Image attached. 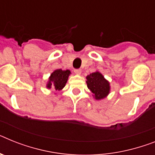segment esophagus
<instances>
[{"label":"esophagus","instance_id":"34e87169","mask_svg":"<svg viewBox=\"0 0 155 155\" xmlns=\"http://www.w3.org/2000/svg\"><path fill=\"white\" fill-rule=\"evenodd\" d=\"M74 71H75V74H77V75H80L81 74V69L80 68H77V69H75L74 70Z\"/></svg>","mask_w":155,"mask_h":155}]
</instances>
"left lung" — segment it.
<instances>
[{
	"instance_id": "8db88e82",
	"label": "left lung",
	"mask_w": 155,
	"mask_h": 155,
	"mask_svg": "<svg viewBox=\"0 0 155 155\" xmlns=\"http://www.w3.org/2000/svg\"><path fill=\"white\" fill-rule=\"evenodd\" d=\"M87 84L97 100L102 99L110 93L109 82L98 71L93 72L87 76Z\"/></svg>"
}]
</instances>
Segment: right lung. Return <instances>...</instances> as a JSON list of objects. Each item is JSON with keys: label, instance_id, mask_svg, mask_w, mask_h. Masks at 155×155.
I'll use <instances>...</instances> for the list:
<instances>
[{"label": "right lung", "instance_id": "1", "mask_svg": "<svg viewBox=\"0 0 155 155\" xmlns=\"http://www.w3.org/2000/svg\"><path fill=\"white\" fill-rule=\"evenodd\" d=\"M71 71L69 70L63 71L61 69H57L51 74L47 84V88L53 87L56 91L63 89L65 86Z\"/></svg>", "mask_w": 155, "mask_h": 155}]
</instances>
